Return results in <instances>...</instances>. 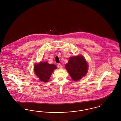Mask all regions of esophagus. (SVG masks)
I'll use <instances>...</instances> for the list:
<instances>
[{
  "instance_id": "1",
  "label": "esophagus",
  "mask_w": 121,
  "mask_h": 121,
  "mask_svg": "<svg viewBox=\"0 0 121 121\" xmlns=\"http://www.w3.org/2000/svg\"><path fill=\"white\" fill-rule=\"evenodd\" d=\"M57 66H58V67L59 69H62V67H63L62 65L61 64H60V63H58V65H57Z\"/></svg>"
}]
</instances>
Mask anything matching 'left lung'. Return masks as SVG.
Instances as JSON below:
<instances>
[{"label": "left lung", "mask_w": 121, "mask_h": 121, "mask_svg": "<svg viewBox=\"0 0 121 121\" xmlns=\"http://www.w3.org/2000/svg\"><path fill=\"white\" fill-rule=\"evenodd\" d=\"M65 68L72 79L78 81L86 75L88 70V64L85 59L82 55L71 57Z\"/></svg>", "instance_id": "obj_1"}]
</instances>
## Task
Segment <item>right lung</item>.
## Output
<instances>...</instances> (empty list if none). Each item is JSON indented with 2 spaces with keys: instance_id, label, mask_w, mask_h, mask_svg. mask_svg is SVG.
<instances>
[{
  "instance_id": "1",
  "label": "right lung",
  "mask_w": 121,
  "mask_h": 121,
  "mask_svg": "<svg viewBox=\"0 0 121 121\" xmlns=\"http://www.w3.org/2000/svg\"><path fill=\"white\" fill-rule=\"evenodd\" d=\"M57 67L54 64H50L47 62H41L36 63L34 66V71L36 76L41 81L43 82H47L52 73Z\"/></svg>"
}]
</instances>
